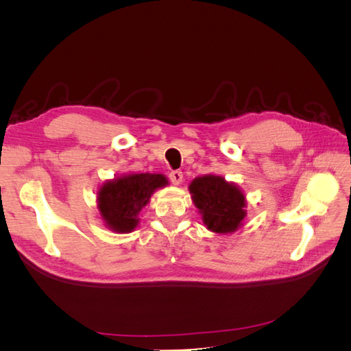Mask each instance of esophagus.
Segmentation results:
<instances>
[{
    "instance_id": "esophagus-1",
    "label": "esophagus",
    "mask_w": 351,
    "mask_h": 351,
    "mask_svg": "<svg viewBox=\"0 0 351 351\" xmlns=\"http://www.w3.org/2000/svg\"><path fill=\"white\" fill-rule=\"evenodd\" d=\"M169 180H171L173 184H180L183 182V173L180 169H174V171L169 173Z\"/></svg>"
}]
</instances>
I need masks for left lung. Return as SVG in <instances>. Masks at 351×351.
Listing matches in <instances>:
<instances>
[{
  "mask_svg": "<svg viewBox=\"0 0 351 351\" xmlns=\"http://www.w3.org/2000/svg\"><path fill=\"white\" fill-rule=\"evenodd\" d=\"M195 206L208 230L228 234L241 227L246 197L241 190L219 176L196 177L189 186Z\"/></svg>",
  "mask_w": 351,
  "mask_h": 351,
  "instance_id": "left-lung-1",
  "label": "left lung"
}]
</instances>
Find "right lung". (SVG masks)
<instances>
[{
  "instance_id": "obj_1",
  "label": "right lung",
  "mask_w": 351,
  "mask_h": 351,
  "mask_svg": "<svg viewBox=\"0 0 351 351\" xmlns=\"http://www.w3.org/2000/svg\"><path fill=\"white\" fill-rule=\"evenodd\" d=\"M168 184L162 174H125L105 182L98 192V209L105 226L115 232H130L156 189Z\"/></svg>"
}]
</instances>
